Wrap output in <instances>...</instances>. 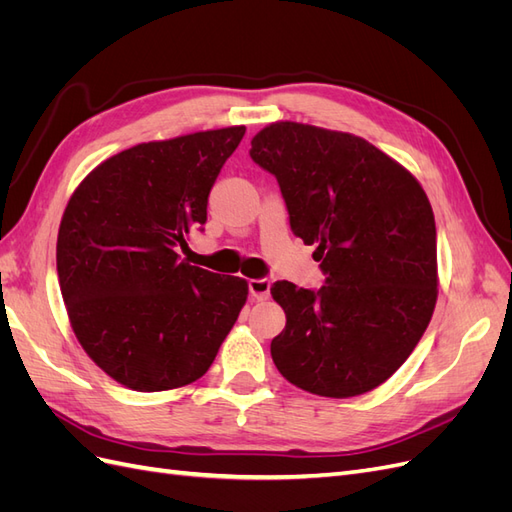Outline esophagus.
Masks as SVG:
<instances>
[{"label":"esophagus","mask_w":512,"mask_h":512,"mask_svg":"<svg viewBox=\"0 0 512 512\" xmlns=\"http://www.w3.org/2000/svg\"><path fill=\"white\" fill-rule=\"evenodd\" d=\"M250 292H252V297L254 299H258V301H265V299H269V294H271V280H267V277H260V280H250Z\"/></svg>","instance_id":"esophagus-1"}]
</instances>
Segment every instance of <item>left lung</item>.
<instances>
[{"label": "left lung", "instance_id": "left-lung-1", "mask_svg": "<svg viewBox=\"0 0 512 512\" xmlns=\"http://www.w3.org/2000/svg\"><path fill=\"white\" fill-rule=\"evenodd\" d=\"M250 158L280 185L290 230L316 245L318 290L275 282L286 312L271 356L322 397L376 389L404 365L438 299L436 222L418 181L359 136L294 121L260 130Z\"/></svg>", "mask_w": 512, "mask_h": 512}]
</instances>
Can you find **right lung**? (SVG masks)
Masks as SVG:
<instances>
[{"label":"right lung","mask_w":512,"mask_h":512,"mask_svg":"<svg viewBox=\"0 0 512 512\" xmlns=\"http://www.w3.org/2000/svg\"><path fill=\"white\" fill-rule=\"evenodd\" d=\"M243 126L143 143L76 188L57 237V277L83 350L128 389L205 376L247 299L241 277L179 260Z\"/></svg>","instance_id":"obj_1"}]
</instances>
